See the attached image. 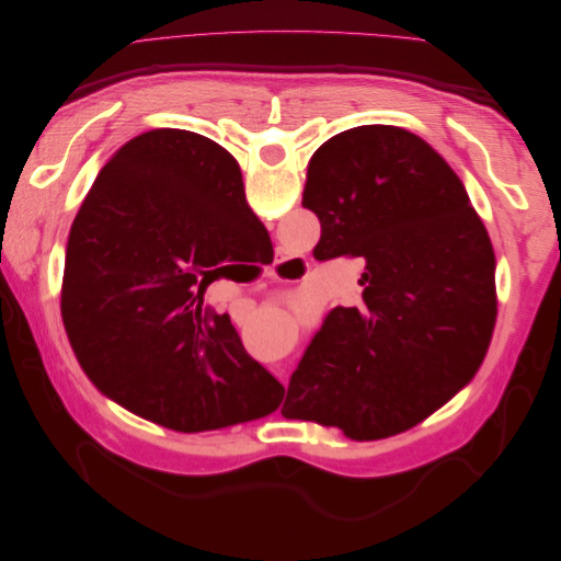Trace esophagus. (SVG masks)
Returning <instances> with one entry per match:
<instances>
[{
    "label": "esophagus",
    "instance_id": "34e87169",
    "mask_svg": "<svg viewBox=\"0 0 561 561\" xmlns=\"http://www.w3.org/2000/svg\"><path fill=\"white\" fill-rule=\"evenodd\" d=\"M280 262H283V260H280ZM280 262H278L276 266H280ZM268 276H274V278H276V268H268ZM276 377H278L283 383H287V369H285L283 365H278V367H276Z\"/></svg>",
    "mask_w": 561,
    "mask_h": 561
}]
</instances>
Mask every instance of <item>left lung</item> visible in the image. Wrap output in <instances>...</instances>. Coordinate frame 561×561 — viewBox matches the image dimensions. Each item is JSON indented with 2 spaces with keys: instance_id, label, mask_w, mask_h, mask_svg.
Returning a JSON list of instances; mask_svg holds the SVG:
<instances>
[{
  "instance_id": "1",
  "label": "left lung",
  "mask_w": 561,
  "mask_h": 561,
  "mask_svg": "<svg viewBox=\"0 0 561 561\" xmlns=\"http://www.w3.org/2000/svg\"><path fill=\"white\" fill-rule=\"evenodd\" d=\"M301 206L320 219L322 257L365 260V307L328 313L280 414L351 439L416 426L472 379L494 332L496 257L480 215L447 161L398 126L322 142Z\"/></svg>"
}]
</instances>
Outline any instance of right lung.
Here are the masks:
<instances>
[{
    "mask_svg": "<svg viewBox=\"0 0 561 561\" xmlns=\"http://www.w3.org/2000/svg\"><path fill=\"white\" fill-rule=\"evenodd\" d=\"M262 222L241 168L192 130L126 142L67 239L60 311L77 360L105 396L159 426L201 433L262 419L285 388L203 293Z\"/></svg>",
    "mask_w": 561,
    "mask_h": 561,
    "instance_id": "add662e5",
    "label": "right lung"
}]
</instances>
